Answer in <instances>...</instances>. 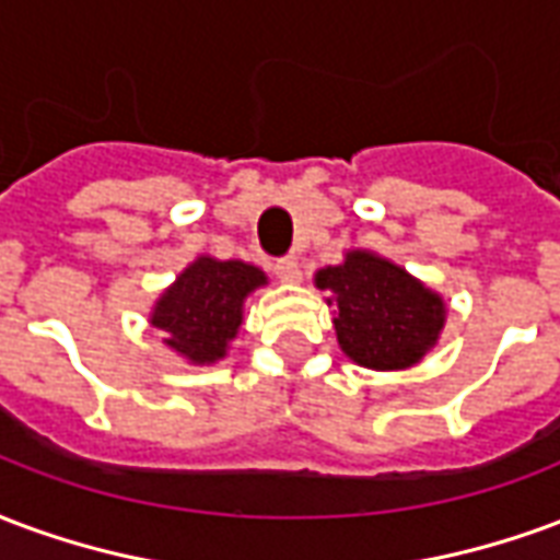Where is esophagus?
<instances>
[{"instance_id":"obj_1","label":"esophagus","mask_w":560,"mask_h":560,"mask_svg":"<svg viewBox=\"0 0 560 560\" xmlns=\"http://www.w3.org/2000/svg\"><path fill=\"white\" fill-rule=\"evenodd\" d=\"M275 275L283 280V283H298L301 280V262L295 256H283L275 262Z\"/></svg>"}]
</instances>
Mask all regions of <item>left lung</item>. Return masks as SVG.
Returning a JSON list of instances; mask_svg holds the SVG:
<instances>
[{"mask_svg":"<svg viewBox=\"0 0 560 560\" xmlns=\"http://www.w3.org/2000/svg\"><path fill=\"white\" fill-rule=\"evenodd\" d=\"M316 285L334 292V330L340 349L370 370L415 366L439 342L444 301L390 259L349 250L340 265L316 271Z\"/></svg>","mask_w":560,"mask_h":560,"instance_id":"1","label":"left lung"}]
</instances>
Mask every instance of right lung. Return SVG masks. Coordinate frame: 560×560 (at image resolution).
<instances>
[{
    "label": "right lung",
    "mask_w": 560,
    "mask_h": 560,
    "mask_svg": "<svg viewBox=\"0 0 560 560\" xmlns=\"http://www.w3.org/2000/svg\"><path fill=\"white\" fill-rule=\"evenodd\" d=\"M265 283L268 277L256 265L196 256L158 298L151 325L163 330V342L190 364H214L238 334L247 295Z\"/></svg>",
    "instance_id": "obj_1"
}]
</instances>
